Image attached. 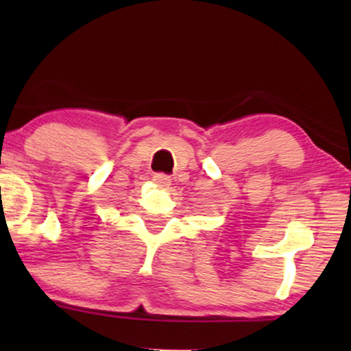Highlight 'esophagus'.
<instances>
[{
	"instance_id": "1",
	"label": "esophagus",
	"mask_w": 351,
	"mask_h": 351,
	"mask_svg": "<svg viewBox=\"0 0 351 351\" xmlns=\"http://www.w3.org/2000/svg\"><path fill=\"white\" fill-rule=\"evenodd\" d=\"M153 180H155L160 186H169L171 185V177L166 176V174H155Z\"/></svg>"
}]
</instances>
